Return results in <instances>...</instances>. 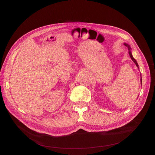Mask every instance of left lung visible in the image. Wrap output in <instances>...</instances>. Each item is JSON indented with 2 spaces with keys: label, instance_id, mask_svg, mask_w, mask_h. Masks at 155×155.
Masks as SVG:
<instances>
[{
  "label": "left lung",
  "instance_id": "obj_1",
  "mask_svg": "<svg viewBox=\"0 0 155 155\" xmlns=\"http://www.w3.org/2000/svg\"><path fill=\"white\" fill-rule=\"evenodd\" d=\"M124 45L126 46V47H127V48H128V50H129V56H130V57H131V60L133 61V62L136 64V65L137 66V67L139 68V67H138V64H137V61H136V60L133 58V55H132V53H131V47H130V46L129 45H127V44H126V43H124ZM141 82H142V78H141ZM142 84V83H141Z\"/></svg>",
  "mask_w": 155,
  "mask_h": 155
}]
</instances>
